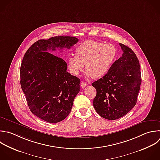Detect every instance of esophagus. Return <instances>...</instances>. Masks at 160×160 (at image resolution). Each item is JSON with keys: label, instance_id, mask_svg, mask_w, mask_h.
I'll return each instance as SVG.
<instances>
[{"label": "esophagus", "instance_id": "esophagus-1", "mask_svg": "<svg viewBox=\"0 0 160 160\" xmlns=\"http://www.w3.org/2000/svg\"><path fill=\"white\" fill-rule=\"evenodd\" d=\"M86 86H87V84H86L85 82H81V86L82 88H85Z\"/></svg>", "mask_w": 160, "mask_h": 160}]
</instances>
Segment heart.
I'll return each mask as SVG.
<instances>
[{"instance_id":"obj_1","label":"heart","mask_w":160,"mask_h":160,"mask_svg":"<svg viewBox=\"0 0 160 160\" xmlns=\"http://www.w3.org/2000/svg\"><path fill=\"white\" fill-rule=\"evenodd\" d=\"M117 49L112 44L96 41H86L76 49V55L68 59V68L71 73L78 76L86 64V75L94 79L105 76L116 60Z\"/></svg>"}]
</instances>
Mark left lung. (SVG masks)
Wrapping results in <instances>:
<instances>
[{
  "instance_id": "8db88e82",
  "label": "left lung",
  "mask_w": 160,
  "mask_h": 160,
  "mask_svg": "<svg viewBox=\"0 0 160 160\" xmlns=\"http://www.w3.org/2000/svg\"><path fill=\"white\" fill-rule=\"evenodd\" d=\"M119 46L122 56L105 76L92 84L96 89L94 108L99 116L109 120L124 116L134 107L141 83L136 55L128 46L121 43Z\"/></svg>"
}]
</instances>
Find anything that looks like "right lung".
I'll list each match as a JSON object with an SVG mask.
<instances>
[{
  "instance_id": "obj_1",
  "label": "right lung",
  "mask_w": 160,
  "mask_h": 160,
  "mask_svg": "<svg viewBox=\"0 0 160 160\" xmlns=\"http://www.w3.org/2000/svg\"><path fill=\"white\" fill-rule=\"evenodd\" d=\"M79 39L56 36L41 39L26 51L21 65V85L34 115L50 123L64 119L80 91V79L67 70L66 62L51 54L56 48L70 49Z\"/></svg>"
}]
</instances>
